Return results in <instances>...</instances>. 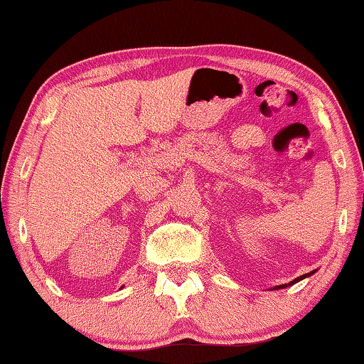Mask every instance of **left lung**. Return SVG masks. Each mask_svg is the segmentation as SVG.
Listing matches in <instances>:
<instances>
[{
	"instance_id": "left-lung-1",
	"label": "left lung",
	"mask_w": 364,
	"mask_h": 364,
	"mask_svg": "<svg viewBox=\"0 0 364 364\" xmlns=\"http://www.w3.org/2000/svg\"><path fill=\"white\" fill-rule=\"evenodd\" d=\"M313 273H315V271H311V273H306V274H304V276H299V278H295L294 281L289 282V284H282V286H278V287H274V289H284V287H287V286H292V284H295V282H299V281H301L304 278H308V276H311Z\"/></svg>"
}]
</instances>
